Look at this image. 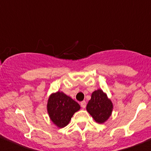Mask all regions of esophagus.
<instances>
[{
	"mask_svg": "<svg viewBox=\"0 0 151 151\" xmlns=\"http://www.w3.org/2000/svg\"><path fill=\"white\" fill-rule=\"evenodd\" d=\"M80 105H81V106L83 108H85V106H86V102L85 101H83L80 103Z\"/></svg>",
	"mask_w": 151,
	"mask_h": 151,
	"instance_id": "34e87169",
	"label": "esophagus"
}]
</instances>
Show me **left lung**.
<instances>
[{
  "instance_id": "8db88e82",
  "label": "left lung",
  "mask_w": 151,
  "mask_h": 151,
  "mask_svg": "<svg viewBox=\"0 0 151 151\" xmlns=\"http://www.w3.org/2000/svg\"><path fill=\"white\" fill-rule=\"evenodd\" d=\"M113 105L102 90L99 89L93 92L91 99L87 104L86 109L94 121L103 123L111 116Z\"/></svg>"
}]
</instances>
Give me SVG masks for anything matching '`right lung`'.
<instances>
[{"mask_svg": "<svg viewBox=\"0 0 151 151\" xmlns=\"http://www.w3.org/2000/svg\"><path fill=\"white\" fill-rule=\"evenodd\" d=\"M47 106L50 119L59 128L67 126L73 115L80 109L77 101L60 91L50 96Z\"/></svg>", "mask_w": 151, "mask_h": 151, "instance_id": "obj_1", "label": "right lung"}]
</instances>
